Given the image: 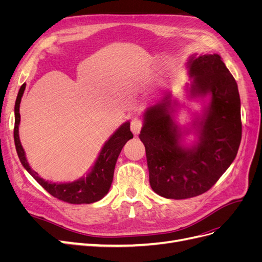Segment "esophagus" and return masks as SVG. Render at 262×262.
I'll list each match as a JSON object with an SVG mask.
<instances>
[{
  "label": "esophagus",
  "instance_id": "34e87169",
  "mask_svg": "<svg viewBox=\"0 0 262 262\" xmlns=\"http://www.w3.org/2000/svg\"><path fill=\"white\" fill-rule=\"evenodd\" d=\"M142 126H143V120L141 118H134L131 121V131L134 134H138L141 131Z\"/></svg>",
  "mask_w": 262,
  "mask_h": 262
}]
</instances>
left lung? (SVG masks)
Instances as JSON below:
<instances>
[{"instance_id":"8db88e82","label":"left lung","mask_w":262,"mask_h":262,"mask_svg":"<svg viewBox=\"0 0 262 262\" xmlns=\"http://www.w3.org/2000/svg\"><path fill=\"white\" fill-rule=\"evenodd\" d=\"M188 69L191 96L211 95L198 125L199 141L192 147L180 145L181 133L169 114V95L147 108L140 133L149 185L167 199H188L207 192L235 160L242 140L238 87L220 55H192Z\"/></svg>"}]
</instances>
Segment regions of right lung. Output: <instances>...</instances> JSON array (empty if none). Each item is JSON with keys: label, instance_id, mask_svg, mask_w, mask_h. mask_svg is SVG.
<instances>
[{"label": "right lung", "instance_id": "1", "mask_svg": "<svg viewBox=\"0 0 262 262\" xmlns=\"http://www.w3.org/2000/svg\"><path fill=\"white\" fill-rule=\"evenodd\" d=\"M26 85L23 84L18 92L16 102H15V126H14V141L16 146L17 155L21 165L25 169L33 176L39 185L45 188L51 195L59 200L71 204H82V203H93L104 198L112 186L115 166L120 154L122 147L130 139L133 138V134L130 131V122H124L119 128L110 139L106 142L104 147L101 148L99 156L95 163L91 172L84 178L78 179L73 182L67 184H52L46 181L38 176V173L30 168L27 163L25 152L20 144L18 136V125L20 122L19 115V104L23 97L24 91Z\"/></svg>", "mask_w": 262, "mask_h": 262}]
</instances>
